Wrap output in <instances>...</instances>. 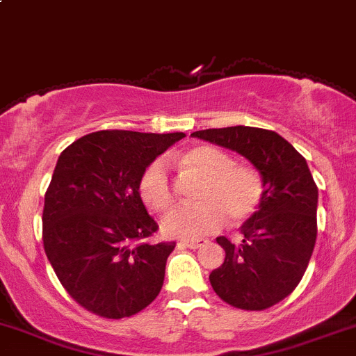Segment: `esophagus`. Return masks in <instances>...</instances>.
I'll return each mask as SVG.
<instances>
[{
	"instance_id": "obj_1",
	"label": "esophagus",
	"mask_w": 356,
	"mask_h": 356,
	"mask_svg": "<svg viewBox=\"0 0 356 356\" xmlns=\"http://www.w3.org/2000/svg\"><path fill=\"white\" fill-rule=\"evenodd\" d=\"M180 245L181 246H187V248L195 250L199 246L206 245V239H180Z\"/></svg>"
}]
</instances>
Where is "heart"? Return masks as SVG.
Returning a JSON list of instances; mask_svg holds the SVG:
<instances>
[{"label":"heart","mask_w":356,"mask_h":356,"mask_svg":"<svg viewBox=\"0 0 356 356\" xmlns=\"http://www.w3.org/2000/svg\"><path fill=\"white\" fill-rule=\"evenodd\" d=\"M178 162L201 176V184L195 191L197 202L165 213L161 223L165 236L197 239L216 231L225 216L238 223L257 213L264 197V181L255 168L236 164L231 155L209 145L188 148ZM140 195L154 211L171 206L172 187L164 159L152 161L141 172Z\"/></svg>","instance_id":"obj_1"}]
</instances>
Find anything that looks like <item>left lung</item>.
<instances>
[{"label":"left lung","mask_w":356,"mask_h":356,"mask_svg":"<svg viewBox=\"0 0 356 356\" xmlns=\"http://www.w3.org/2000/svg\"><path fill=\"white\" fill-rule=\"evenodd\" d=\"M192 136L238 152L260 172L264 197L241 225L243 241L216 243L225 260L209 283L222 300L246 311L274 306L296 290L316 243L318 187L307 162L274 131L234 125L195 131Z\"/></svg>","instance_id":"1"}]
</instances>
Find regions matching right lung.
Here are the masks:
<instances>
[{
  "mask_svg": "<svg viewBox=\"0 0 356 356\" xmlns=\"http://www.w3.org/2000/svg\"><path fill=\"white\" fill-rule=\"evenodd\" d=\"M184 133L97 131L57 159L43 206V248L60 285L103 318L133 316L159 296L176 243H152L159 229L140 195L152 161Z\"/></svg>",
  "mask_w": 356,
  "mask_h": 356,
  "instance_id": "add662e5",
  "label": "right lung"
}]
</instances>
